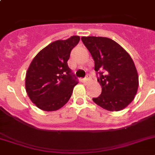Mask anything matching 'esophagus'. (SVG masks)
<instances>
[{"label":"esophagus","instance_id":"obj_1","mask_svg":"<svg viewBox=\"0 0 155 155\" xmlns=\"http://www.w3.org/2000/svg\"><path fill=\"white\" fill-rule=\"evenodd\" d=\"M90 80V76H87L86 77H85L84 81L86 82V83H88V82H89Z\"/></svg>","mask_w":155,"mask_h":155}]
</instances>
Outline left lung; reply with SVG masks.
<instances>
[{
    "label": "left lung",
    "instance_id": "obj_1",
    "mask_svg": "<svg viewBox=\"0 0 155 155\" xmlns=\"http://www.w3.org/2000/svg\"><path fill=\"white\" fill-rule=\"evenodd\" d=\"M95 62L102 93L93 98L95 104L109 111H120L134 99L139 86L134 62L124 48L105 37H82Z\"/></svg>",
    "mask_w": 155,
    "mask_h": 155
}]
</instances>
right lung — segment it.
<instances>
[{"label":"right lung","mask_w":155,"mask_h":155,"mask_svg":"<svg viewBox=\"0 0 155 155\" xmlns=\"http://www.w3.org/2000/svg\"><path fill=\"white\" fill-rule=\"evenodd\" d=\"M79 40V36L74 35L50 43L31 62L26 72V92L41 110H57L70 99L78 82L67 62Z\"/></svg>","instance_id":"right-lung-1"}]
</instances>
